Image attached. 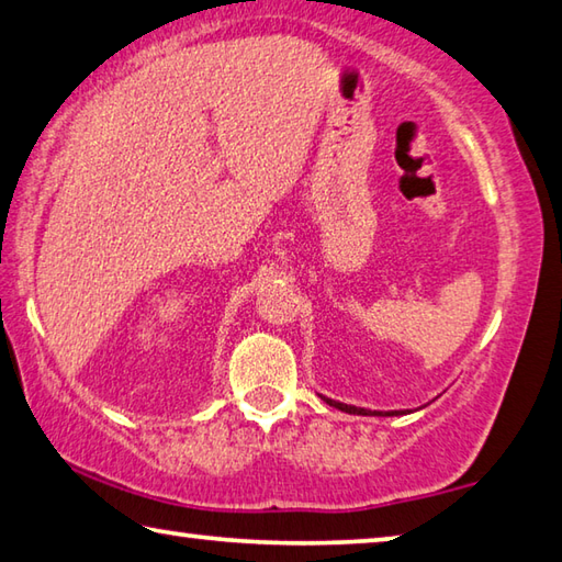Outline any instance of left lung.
<instances>
[{"instance_id":"8db88e82","label":"left lung","mask_w":562,"mask_h":562,"mask_svg":"<svg viewBox=\"0 0 562 562\" xmlns=\"http://www.w3.org/2000/svg\"><path fill=\"white\" fill-rule=\"evenodd\" d=\"M326 403L339 407L341 413H353V415H371V411H363V407H353V405H346V403H336V401H329V397H324ZM373 415H383V413H373ZM385 415H403L401 411H393V413H385Z\"/></svg>"}]
</instances>
